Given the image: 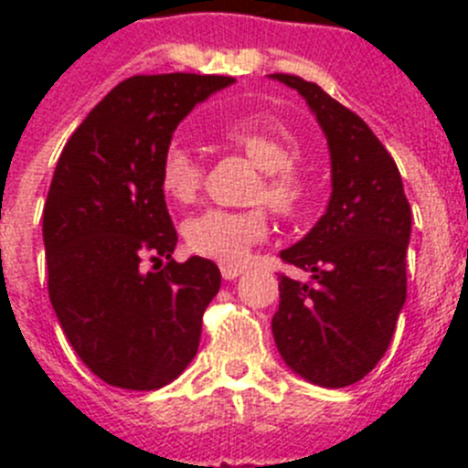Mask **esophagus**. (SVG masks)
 Returning a JSON list of instances; mask_svg holds the SVG:
<instances>
[{"instance_id": "obj_1", "label": "esophagus", "mask_w": 468, "mask_h": 468, "mask_svg": "<svg viewBox=\"0 0 468 468\" xmlns=\"http://www.w3.org/2000/svg\"><path fill=\"white\" fill-rule=\"evenodd\" d=\"M220 271H222V279L234 281L237 276L243 274V267H239V264H220Z\"/></svg>"}]
</instances>
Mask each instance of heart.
<instances>
[{
    "instance_id": "obj_1",
    "label": "heart",
    "mask_w": 468,
    "mask_h": 468,
    "mask_svg": "<svg viewBox=\"0 0 468 468\" xmlns=\"http://www.w3.org/2000/svg\"><path fill=\"white\" fill-rule=\"evenodd\" d=\"M225 140L262 168L255 201H267L281 215H297L304 208L309 183L295 166L300 144L279 119L270 114L241 117L225 128ZM159 185L176 204H194L204 187V166L198 156L180 143L168 144L161 154ZM267 231L270 215L264 208H208L187 222L185 239L197 255L218 262H243L248 250L262 241Z\"/></svg>"
}]
</instances>
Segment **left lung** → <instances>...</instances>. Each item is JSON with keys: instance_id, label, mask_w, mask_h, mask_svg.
I'll use <instances>...</instances> for the list:
<instances>
[{"instance_id": "obj_1", "label": "left lung", "mask_w": 468, "mask_h": 468, "mask_svg": "<svg viewBox=\"0 0 468 468\" xmlns=\"http://www.w3.org/2000/svg\"><path fill=\"white\" fill-rule=\"evenodd\" d=\"M307 101L330 150L328 208L281 260L309 271L279 276L271 318L276 349L292 373L318 387L356 384L384 356L405 304L412 210L378 135L349 107L295 74H270Z\"/></svg>"}]
</instances>
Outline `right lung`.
<instances>
[{"label":"right lung","mask_w":468,"mask_h":468,"mask_svg":"<svg viewBox=\"0 0 468 468\" xmlns=\"http://www.w3.org/2000/svg\"><path fill=\"white\" fill-rule=\"evenodd\" d=\"M215 74H138L110 90L65 144L44 204L48 297L77 356L102 382L152 391L197 356L220 270L176 262L161 154ZM144 257L169 262L143 272Z\"/></svg>","instance_id":"right-lung-1"}]
</instances>
